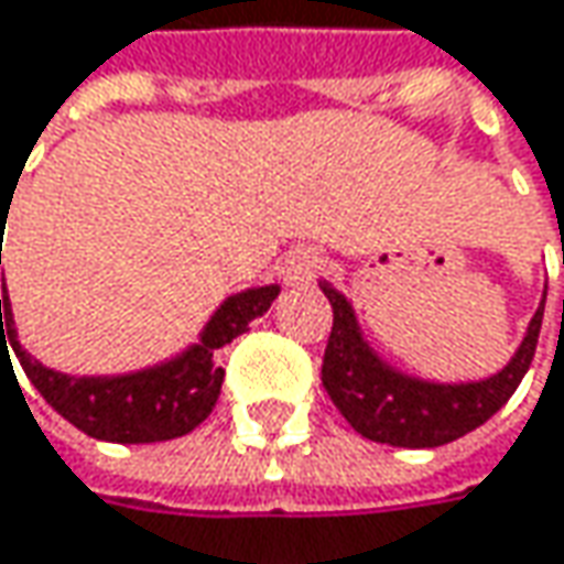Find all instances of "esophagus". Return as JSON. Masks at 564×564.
I'll return each instance as SVG.
<instances>
[{"instance_id": "obj_1", "label": "esophagus", "mask_w": 564, "mask_h": 564, "mask_svg": "<svg viewBox=\"0 0 564 564\" xmlns=\"http://www.w3.org/2000/svg\"><path fill=\"white\" fill-rule=\"evenodd\" d=\"M322 268V254L315 249H293L283 254L281 274L283 281L300 286V283H313V278Z\"/></svg>"}]
</instances>
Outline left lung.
I'll use <instances>...</instances> for the list:
<instances>
[{
    "label": "left lung",
    "instance_id": "8db88e82",
    "mask_svg": "<svg viewBox=\"0 0 564 564\" xmlns=\"http://www.w3.org/2000/svg\"><path fill=\"white\" fill-rule=\"evenodd\" d=\"M322 293L332 303V335L322 357V386L332 395L335 409L367 441L417 449L444 447L449 441L476 431L511 399L513 389L520 386L523 373L533 364L540 328H543V306H546L543 300V306L536 310L527 328L523 345L501 373L481 382L444 386V382L409 380L389 370L364 345L348 300L328 283H322Z\"/></svg>",
    "mask_w": 564,
    "mask_h": 564
}]
</instances>
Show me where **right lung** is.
<instances>
[{
  "label": "right lung",
  "mask_w": 564,
  "mask_h": 564,
  "mask_svg": "<svg viewBox=\"0 0 564 564\" xmlns=\"http://www.w3.org/2000/svg\"><path fill=\"white\" fill-rule=\"evenodd\" d=\"M6 219V216H2ZM2 264V249H0ZM281 290L278 286H258L239 296H229L210 325L204 328L200 345L182 354L178 360L130 373V377H63L56 370L41 367L31 360L15 341L9 296L0 300V350L12 345L21 360L28 380L51 402L69 424H76L88 437L111 441V444H155V441H175L191 434L207 414L214 412L223 386V367H216L214 350L226 348L232 338H239L249 322L268 313ZM10 341L6 343L4 338Z\"/></svg>",
  "instance_id": "1"
}]
</instances>
